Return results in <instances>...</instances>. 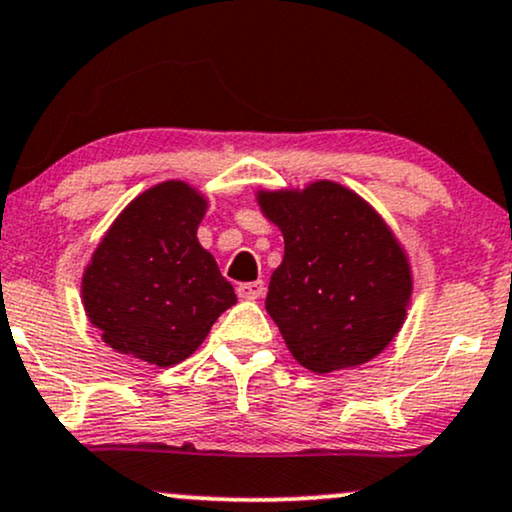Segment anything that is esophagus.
Returning a JSON list of instances; mask_svg holds the SVG:
<instances>
[{
  "label": "esophagus",
  "instance_id": "obj_1",
  "mask_svg": "<svg viewBox=\"0 0 512 512\" xmlns=\"http://www.w3.org/2000/svg\"><path fill=\"white\" fill-rule=\"evenodd\" d=\"M238 298L243 300H260L264 295V281H250V283H238Z\"/></svg>",
  "mask_w": 512,
  "mask_h": 512
}]
</instances>
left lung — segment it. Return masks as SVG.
<instances>
[{
  "label": "left lung",
  "instance_id": "left-lung-1",
  "mask_svg": "<svg viewBox=\"0 0 512 512\" xmlns=\"http://www.w3.org/2000/svg\"><path fill=\"white\" fill-rule=\"evenodd\" d=\"M255 200L286 245L264 307L295 360L329 374L384 353L412 300L410 257L384 217L326 178Z\"/></svg>",
  "mask_w": 512,
  "mask_h": 512
}]
</instances>
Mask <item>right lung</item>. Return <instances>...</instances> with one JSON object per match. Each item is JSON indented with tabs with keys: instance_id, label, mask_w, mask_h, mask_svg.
<instances>
[{
	"instance_id": "right-lung-1",
	"label": "right lung",
	"mask_w": 512,
	"mask_h": 512,
	"mask_svg": "<svg viewBox=\"0 0 512 512\" xmlns=\"http://www.w3.org/2000/svg\"><path fill=\"white\" fill-rule=\"evenodd\" d=\"M207 207L205 193L190 183L162 181L133 197L92 250L80 298L116 353L178 365L236 305L233 286L197 240Z\"/></svg>"
}]
</instances>
